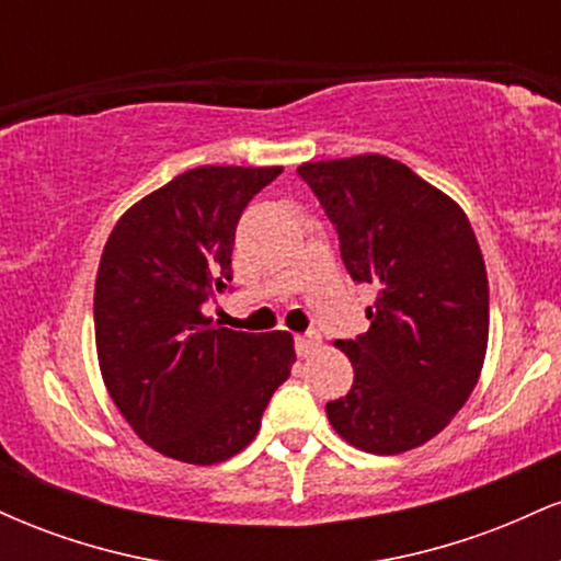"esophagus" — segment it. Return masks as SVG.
I'll return each instance as SVG.
<instances>
[{
	"label": "esophagus",
	"mask_w": 561,
	"mask_h": 561,
	"mask_svg": "<svg viewBox=\"0 0 561 561\" xmlns=\"http://www.w3.org/2000/svg\"><path fill=\"white\" fill-rule=\"evenodd\" d=\"M319 343H321L319 332H306V334H298V337H295V351H298V356L306 358V356H311L313 351H317Z\"/></svg>",
	"instance_id": "1"
}]
</instances>
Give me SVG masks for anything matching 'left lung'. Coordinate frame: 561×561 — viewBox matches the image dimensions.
Wrapping results in <instances>:
<instances>
[{
	"instance_id": "left-lung-1",
	"label": "left lung",
	"mask_w": 561,
	"mask_h": 561,
	"mask_svg": "<svg viewBox=\"0 0 561 561\" xmlns=\"http://www.w3.org/2000/svg\"><path fill=\"white\" fill-rule=\"evenodd\" d=\"M340 240L353 282L377 289L371 327L337 340L353 388L327 403L343 440L392 456L440 433L478 385L488 274L465 210L409 165L356 156L298 165Z\"/></svg>"
}]
</instances>
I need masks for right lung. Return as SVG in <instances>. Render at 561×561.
<instances>
[{"label":"right lung","instance_id":"add662e5","mask_svg":"<svg viewBox=\"0 0 561 561\" xmlns=\"http://www.w3.org/2000/svg\"><path fill=\"white\" fill-rule=\"evenodd\" d=\"M279 173H179L131 205L102 250L94 337L105 388L147 446L186 465L240 454L293 369V334L234 332L203 313L231 282L242 210Z\"/></svg>","mask_w":561,"mask_h":561}]
</instances>
